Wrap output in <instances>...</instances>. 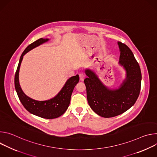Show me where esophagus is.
Here are the masks:
<instances>
[{"label": "esophagus", "mask_w": 157, "mask_h": 157, "mask_svg": "<svg viewBox=\"0 0 157 157\" xmlns=\"http://www.w3.org/2000/svg\"><path fill=\"white\" fill-rule=\"evenodd\" d=\"M84 78H85V75H84V74H83V73L79 74V79H80V81H83L84 79Z\"/></svg>", "instance_id": "1"}]
</instances>
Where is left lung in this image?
<instances>
[{
	"label": "left lung",
	"instance_id": "8db88e82",
	"mask_svg": "<svg viewBox=\"0 0 157 157\" xmlns=\"http://www.w3.org/2000/svg\"><path fill=\"white\" fill-rule=\"evenodd\" d=\"M118 44L121 51L119 64L127 73L126 79L119 89L114 91L109 89L102 84L94 72L90 70L85 71L87 78L84 82L88 103L94 113L105 118L125 113L136 103L140 92V66L126 44L122 42Z\"/></svg>",
	"mask_w": 157,
	"mask_h": 157
}]
</instances>
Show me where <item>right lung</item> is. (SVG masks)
I'll use <instances>...</instances> for the list:
<instances>
[{
  "mask_svg": "<svg viewBox=\"0 0 157 157\" xmlns=\"http://www.w3.org/2000/svg\"><path fill=\"white\" fill-rule=\"evenodd\" d=\"M48 40V39L47 38H40L29 44L25 48L20 58L17 69L15 75L14 81L15 90L18 98L22 105L29 113L44 119H51L61 116L68 109L70 103L71 96L73 89L79 80L78 75L70 78L67 81L60 92L55 98L44 101H36L26 96L22 91L18 81V73L23 56L32 49L39 46L40 44L47 41Z\"/></svg>",
  "mask_w": 157,
  "mask_h": 157,
  "instance_id": "add662e5",
  "label": "right lung"
}]
</instances>
